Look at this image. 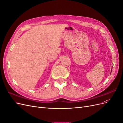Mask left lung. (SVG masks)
<instances>
[{"label":"left lung","instance_id":"obj_1","mask_svg":"<svg viewBox=\"0 0 123 123\" xmlns=\"http://www.w3.org/2000/svg\"><path fill=\"white\" fill-rule=\"evenodd\" d=\"M111 71H112V70H111Z\"/></svg>","mask_w":123,"mask_h":123}]
</instances>
